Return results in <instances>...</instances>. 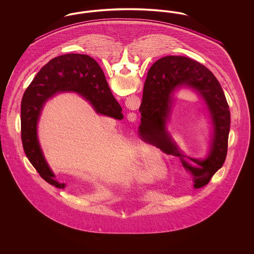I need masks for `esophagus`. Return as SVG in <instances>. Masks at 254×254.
<instances>
[{"mask_svg": "<svg viewBox=\"0 0 254 254\" xmlns=\"http://www.w3.org/2000/svg\"><path fill=\"white\" fill-rule=\"evenodd\" d=\"M130 120H131V121H135V120H136V114H135V113H132V114L130 115Z\"/></svg>", "mask_w": 254, "mask_h": 254, "instance_id": "esophagus-1", "label": "esophagus"}]
</instances>
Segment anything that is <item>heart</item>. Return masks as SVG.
<instances>
[{
	"label": "heart",
	"instance_id": "b5f03b06",
	"mask_svg": "<svg viewBox=\"0 0 254 254\" xmlns=\"http://www.w3.org/2000/svg\"><path fill=\"white\" fill-rule=\"evenodd\" d=\"M147 163H149V160H145V164H143L142 166H141V169H139L140 171V174H141V176H143V178H145L144 176H145V175H144L145 173H144V170L146 169V167H147ZM147 170V172H148V174L150 175V177H155L156 176V172H155V168L153 167V166H150L148 169H146Z\"/></svg>",
	"mask_w": 254,
	"mask_h": 254
}]
</instances>
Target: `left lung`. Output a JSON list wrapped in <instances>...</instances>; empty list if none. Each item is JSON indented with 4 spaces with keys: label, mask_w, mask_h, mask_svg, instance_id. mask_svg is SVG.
I'll return each instance as SVG.
<instances>
[{
    "label": "left lung",
    "mask_w": 254,
    "mask_h": 254,
    "mask_svg": "<svg viewBox=\"0 0 254 254\" xmlns=\"http://www.w3.org/2000/svg\"><path fill=\"white\" fill-rule=\"evenodd\" d=\"M183 85L193 88L205 101L214 133L210 154L204 160L186 157L170 139L165 129L174 91ZM141 137L164 152L180 158L183 167L192 175L193 187L208 184L223 167L228 152L230 111L225 93L213 73L205 65L184 56H166L155 62L145 79L140 107Z\"/></svg>",
    "instance_id": "left-lung-1"
}]
</instances>
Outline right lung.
I'll list each match as a JSON object with an SVG mask.
<instances>
[{
  "instance_id": "obj_1",
  "label": "right lung",
  "mask_w": 254,
  "mask_h": 254,
  "mask_svg": "<svg viewBox=\"0 0 254 254\" xmlns=\"http://www.w3.org/2000/svg\"><path fill=\"white\" fill-rule=\"evenodd\" d=\"M74 91L87 100L97 113L121 120V106L112 95L105 74L96 61L85 54H64L49 61L28 85L21 103V135L24 153L40 176L64 189L55 179L37 138V124L45 102L58 92Z\"/></svg>"
}]
</instances>
